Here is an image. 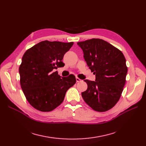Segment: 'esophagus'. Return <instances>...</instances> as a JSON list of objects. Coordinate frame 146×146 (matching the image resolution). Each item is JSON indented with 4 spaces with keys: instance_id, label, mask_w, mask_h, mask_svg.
I'll use <instances>...</instances> for the list:
<instances>
[{
    "instance_id": "34e87169",
    "label": "esophagus",
    "mask_w": 146,
    "mask_h": 146,
    "mask_svg": "<svg viewBox=\"0 0 146 146\" xmlns=\"http://www.w3.org/2000/svg\"><path fill=\"white\" fill-rule=\"evenodd\" d=\"M76 81H77V82H82V80L81 79H80L78 77H76Z\"/></svg>"
}]
</instances>
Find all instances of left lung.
Returning a JSON list of instances; mask_svg holds the SVG:
<instances>
[{"instance_id":"1","label":"left lung","mask_w":146,"mask_h":146,"mask_svg":"<svg viewBox=\"0 0 146 146\" xmlns=\"http://www.w3.org/2000/svg\"><path fill=\"white\" fill-rule=\"evenodd\" d=\"M84 58L96 81L85 80L87 90L83 92L84 101L96 111L112 108L121 98L126 81L127 67L122 52L101 39L78 42Z\"/></svg>"}]
</instances>
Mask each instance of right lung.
Masks as SVG:
<instances>
[{"label":"right lung","mask_w":146,"mask_h":146,"mask_svg":"<svg viewBox=\"0 0 146 146\" xmlns=\"http://www.w3.org/2000/svg\"><path fill=\"white\" fill-rule=\"evenodd\" d=\"M73 44L44 41L24 53L19 68L21 86L26 99L37 110H54L63 102L69 88L76 83L74 75L61 78L55 71L64 66V55Z\"/></svg>","instance_id":"1"}]
</instances>
